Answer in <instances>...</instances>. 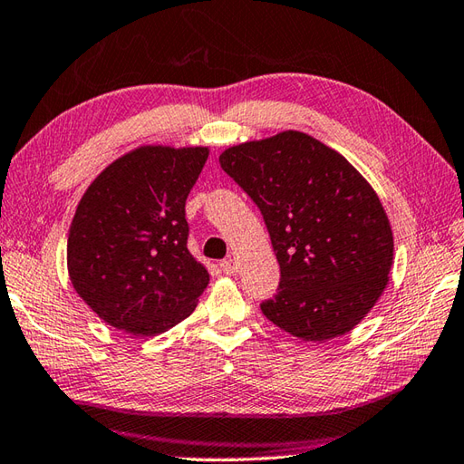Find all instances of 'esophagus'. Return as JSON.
I'll use <instances>...</instances> for the list:
<instances>
[{
    "mask_svg": "<svg viewBox=\"0 0 464 464\" xmlns=\"http://www.w3.org/2000/svg\"><path fill=\"white\" fill-rule=\"evenodd\" d=\"M220 268L224 274H228V276H234L236 272H238V264H236V260L228 258V260H222L220 262Z\"/></svg>",
    "mask_w": 464,
    "mask_h": 464,
    "instance_id": "obj_1",
    "label": "esophagus"
}]
</instances>
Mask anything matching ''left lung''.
<instances>
[{
  "label": "left lung",
  "mask_w": 464,
  "mask_h": 464,
  "mask_svg": "<svg viewBox=\"0 0 464 464\" xmlns=\"http://www.w3.org/2000/svg\"><path fill=\"white\" fill-rule=\"evenodd\" d=\"M220 166L258 206L280 264L262 314L314 343L361 323L389 282L394 246L371 184L333 148L292 130L228 148Z\"/></svg>",
  "instance_id": "left-lung-1"
}]
</instances>
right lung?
<instances>
[{"mask_svg":"<svg viewBox=\"0 0 464 464\" xmlns=\"http://www.w3.org/2000/svg\"><path fill=\"white\" fill-rule=\"evenodd\" d=\"M206 160L208 148H138L83 194L68 236V270L103 323L154 336L194 312L210 276L188 250L186 198Z\"/></svg>","mask_w":464,"mask_h":464,"instance_id":"right-lung-1","label":"right lung"}]
</instances>
